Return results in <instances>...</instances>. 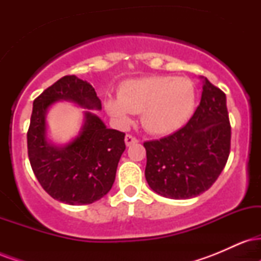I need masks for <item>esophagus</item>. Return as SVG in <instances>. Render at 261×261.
<instances>
[{
	"label": "esophagus",
	"instance_id": "1",
	"mask_svg": "<svg viewBox=\"0 0 261 261\" xmlns=\"http://www.w3.org/2000/svg\"><path fill=\"white\" fill-rule=\"evenodd\" d=\"M137 142H139V140H137L135 136H133V135L127 134L126 136H125V143H126V146H131V145H134V143H137Z\"/></svg>",
	"mask_w": 261,
	"mask_h": 261
}]
</instances>
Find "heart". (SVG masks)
I'll return each instance as SVG.
<instances>
[{
	"instance_id": "obj_1",
	"label": "heart",
	"mask_w": 261,
	"mask_h": 261,
	"mask_svg": "<svg viewBox=\"0 0 261 261\" xmlns=\"http://www.w3.org/2000/svg\"><path fill=\"white\" fill-rule=\"evenodd\" d=\"M107 110L120 122L130 121L141 113L142 124L149 133L166 135L188 122L196 107V89L185 77L148 76L124 82L119 97L106 103Z\"/></svg>"
}]
</instances>
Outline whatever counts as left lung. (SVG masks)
Returning <instances> with one entry per match:
<instances>
[{"mask_svg":"<svg viewBox=\"0 0 261 261\" xmlns=\"http://www.w3.org/2000/svg\"><path fill=\"white\" fill-rule=\"evenodd\" d=\"M149 188L169 199H190L208 190L220 176L230 149L226 94L202 79L199 107L184 127L143 143Z\"/></svg>","mask_w":261,"mask_h":261,"instance_id":"obj_1","label":"left lung"}]
</instances>
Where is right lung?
Segmentation results:
<instances>
[{
  "mask_svg": "<svg viewBox=\"0 0 261 261\" xmlns=\"http://www.w3.org/2000/svg\"><path fill=\"white\" fill-rule=\"evenodd\" d=\"M58 100H70L87 109H101L100 99L87 81L65 76L33 103L27 141L33 172L53 199L68 205H87L109 193L125 151V134L107 128L95 114L85 113V124L67 145L46 140L47 109Z\"/></svg>",
  "mask_w": 261,
  "mask_h": 261,
  "instance_id": "right-lung-1",
  "label": "right lung"
}]
</instances>
